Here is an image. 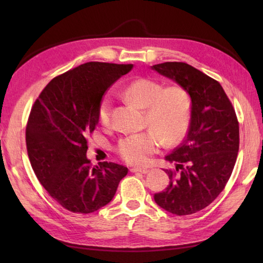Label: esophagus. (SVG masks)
I'll return each mask as SVG.
<instances>
[{"label": "esophagus", "mask_w": 263, "mask_h": 263, "mask_svg": "<svg viewBox=\"0 0 263 263\" xmlns=\"http://www.w3.org/2000/svg\"><path fill=\"white\" fill-rule=\"evenodd\" d=\"M130 172L131 173H141V174H147L149 170H147V168H131Z\"/></svg>", "instance_id": "obj_1"}]
</instances>
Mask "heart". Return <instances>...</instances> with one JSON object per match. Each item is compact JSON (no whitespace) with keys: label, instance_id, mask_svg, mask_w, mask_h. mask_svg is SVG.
<instances>
[{"label":"heart","instance_id":"1","mask_svg":"<svg viewBox=\"0 0 263 263\" xmlns=\"http://www.w3.org/2000/svg\"><path fill=\"white\" fill-rule=\"evenodd\" d=\"M123 96L144 109V124L150 128L123 138L117 144V154L128 165H146L161 143L173 147L186 136L191 102L182 87L164 88L163 83L150 78H139L123 89ZM98 121L105 127L110 125L111 102L108 97L99 104Z\"/></svg>","mask_w":263,"mask_h":263}]
</instances>
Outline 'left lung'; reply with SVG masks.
I'll return each instance as SVG.
<instances>
[{"label": "left lung", "instance_id": "left-lung-1", "mask_svg": "<svg viewBox=\"0 0 263 263\" xmlns=\"http://www.w3.org/2000/svg\"><path fill=\"white\" fill-rule=\"evenodd\" d=\"M178 83L191 97V120L184 141L166 160L170 184L154 199L177 216L204 209L225 189L236 163L239 127L235 109L220 83L184 62L152 66Z\"/></svg>", "mask_w": 263, "mask_h": 263}]
</instances>
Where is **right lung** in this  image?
<instances>
[{"label": "right lung", "mask_w": 263, "mask_h": 263, "mask_svg": "<svg viewBox=\"0 0 263 263\" xmlns=\"http://www.w3.org/2000/svg\"><path fill=\"white\" fill-rule=\"evenodd\" d=\"M132 64L88 62L55 77L33 103L26 126L33 172L66 210L90 214L110 202L127 168L115 163L91 166L88 141L98 124L104 93Z\"/></svg>", "instance_id": "add662e5"}]
</instances>
